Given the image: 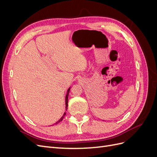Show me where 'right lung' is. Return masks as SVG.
<instances>
[{
    "label": "right lung",
    "instance_id": "add662e5",
    "mask_svg": "<svg viewBox=\"0 0 157 157\" xmlns=\"http://www.w3.org/2000/svg\"><path fill=\"white\" fill-rule=\"evenodd\" d=\"M70 89H71V88H69V89L67 90V94H66V96H65V108H66V111L67 110V107H68V96H69V91H70ZM65 115H66V113L65 112L64 114H63V115L61 117V118H60V119L58 122H56V124H58V123H59V122H61V121H62L64 117L65 116Z\"/></svg>",
    "mask_w": 157,
    "mask_h": 157
}]
</instances>
